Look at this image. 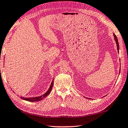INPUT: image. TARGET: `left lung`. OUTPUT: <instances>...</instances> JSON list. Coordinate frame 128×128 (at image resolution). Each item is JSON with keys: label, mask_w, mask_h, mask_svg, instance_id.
Instances as JSON below:
<instances>
[{"label": "left lung", "mask_w": 128, "mask_h": 128, "mask_svg": "<svg viewBox=\"0 0 128 128\" xmlns=\"http://www.w3.org/2000/svg\"><path fill=\"white\" fill-rule=\"evenodd\" d=\"M114 39H115V40L116 42V46H117V49H118V50L119 52V42H118V38L116 36V35L114 34Z\"/></svg>", "instance_id": "1"}]
</instances>
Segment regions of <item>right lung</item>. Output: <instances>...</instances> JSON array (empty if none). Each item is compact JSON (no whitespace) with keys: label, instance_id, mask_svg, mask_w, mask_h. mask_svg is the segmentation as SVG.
I'll return each mask as SVG.
<instances>
[{"label":"right lung","instance_id":"obj_1","mask_svg":"<svg viewBox=\"0 0 128 128\" xmlns=\"http://www.w3.org/2000/svg\"><path fill=\"white\" fill-rule=\"evenodd\" d=\"M52 86H53V81L52 82V84H51V86H50L49 89L48 90L46 93L42 95V96H38V97H35V98H24V97H20V98H22V99H24L25 100H27V101H29V102H37V101H40L42 100V99L45 98L46 96H48L51 90H52Z\"/></svg>","mask_w":128,"mask_h":128}]
</instances>
